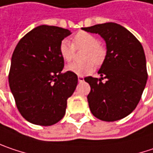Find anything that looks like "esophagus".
<instances>
[{"instance_id": "1", "label": "esophagus", "mask_w": 153, "mask_h": 153, "mask_svg": "<svg viewBox=\"0 0 153 153\" xmlns=\"http://www.w3.org/2000/svg\"><path fill=\"white\" fill-rule=\"evenodd\" d=\"M78 81L80 82H82L84 81V77L82 76H78Z\"/></svg>"}]
</instances>
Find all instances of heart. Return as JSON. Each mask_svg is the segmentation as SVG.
Listing matches in <instances>:
<instances>
[{
    "label": "heart",
    "instance_id": "1",
    "mask_svg": "<svg viewBox=\"0 0 153 153\" xmlns=\"http://www.w3.org/2000/svg\"><path fill=\"white\" fill-rule=\"evenodd\" d=\"M76 49H85L82 56V62H72L67 66V70L76 75L82 76L91 73L94 70V65H100L105 58L106 51L98 42V39L94 35L80 31L73 37V43L67 39H63L60 43L59 51L63 60L71 62L75 56Z\"/></svg>",
    "mask_w": 153,
    "mask_h": 153
}]
</instances>
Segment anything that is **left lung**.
<instances>
[{"mask_svg":"<svg viewBox=\"0 0 153 153\" xmlns=\"http://www.w3.org/2000/svg\"><path fill=\"white\" fill-rule=\"evenodd\" d=\"M82 30L98 34L106 42V56L98 71L100 78H84L91 86L87 99L97 118L112 122L131 114L147 81L146 60L140 42L123 26L107 22ZM106 79L105 83L102 80Z\"/></svg>","mask_w":153,"mask_h":153,"instance_id":"1","label":"left lung"}]
</instances>
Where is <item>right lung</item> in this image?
<instances>
[{
    "label": "right lung",
    "instance_id": "right-lung-1",
    "mask_svg": "<svg viewBox=\"0 0 153 153\" xmlns=\"http://www.w3.org/2000/svg\"><path fill=\"white\" fill-rule=\"evenodd\" d=\"M69 29L41 25L21 39L11 58L8 82L21 115L34 125L56 124L77 85V76L67 71L59 51Z\"/></svg>",
    "mask_w": 153,
    "mask_h": 153
}]
</instances>
